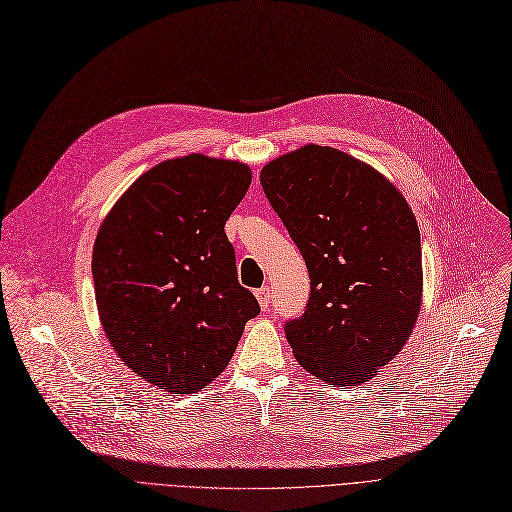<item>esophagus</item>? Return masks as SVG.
Returning a JSON list of instances; mask_svg holds the SVG:
<instances>
[{
	"instance_id": "obj_1",
	"label": "esophagus",
	"mask_w": 512,
	"mask_h": 512,
	"mask_svg": "<svg viewBox=\"0 0 512 512\" xmlns=\"http://www.w3.org/2000/svg\"><path fill=\"white\" fill-rule=\"evenodd\" d=\"M255 295H257V301H259L261 310L266 312V310L270 308V301H272V291H270V287H261V289H257V291H255Z\"/></svg>"
}]
</instances>
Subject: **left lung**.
<instances>
[{
	"label": "left lung",
	"mask_w": 512,
	"mask_h": 512,
	"mask_svg": "<svg viewBox=\"0 0 512 512\" xmlns=\"http://www.w3.org/2000/svg\"><path fill=\"white\" fill-rule=\"evenodd\" d=\"M263 192L310 274L285 335L331 386L369 382L409 339L422 306V242L405 198L346 151L304 145L263 166Z\"/></svg>",
	"instance_id": "8db88e82"
}]
</instances>
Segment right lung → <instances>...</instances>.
<instances>
[{"instance_id":"obj_1","label":"right lung","mask_w":512,"mask_h":512,"mask_svg":"<svg viewBox=\"0 0 512 512\" xmlns=\"http://www.w3.org/2000/svg\"><path fill=\"white\" fill-rule=\"evenodd\" d=\"M251 177L234 160H166L132 183L99 227L92 278L101 325L122 363L151 386L198 392L259 314L223 232Z\"/></svg>"}]
</instances>
